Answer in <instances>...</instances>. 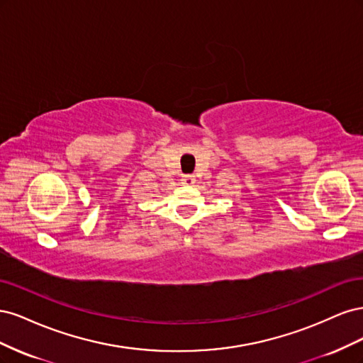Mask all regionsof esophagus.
I'll list each match as a JSON object with an SVG mask.
<instances>
[{
  "mask_svg": "<svg viewBox=\"0 0 363 363\" xmlns=\"http://www.w3.org/2000/svg\"><path fill=\"white\" fill-rule=\"evenodd\" d=\"M182 183L186 184V186H192L195 183V177H194V175H191V174H186V175H183V177H182Z\"/></svg>",
  "mask_w": 363,
  "mask_h": 363,
  "instance_id": "obj_1",
  "label": "esophagus"
}]
</instances>
